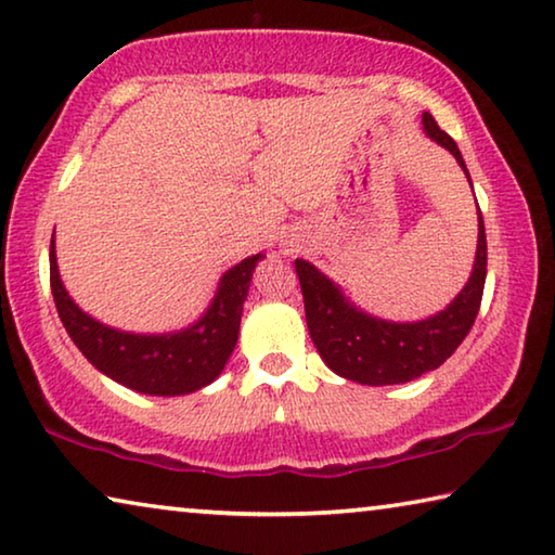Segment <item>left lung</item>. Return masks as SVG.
I'll return each instance as SVG.
<instances>
[{"label": "left lung", "instance_id": "left-lung-1", "mask_svg": "<svg viewBox=\"0 0 555 555\" xmlns=\"http://www.w3.org/2000/svg\"><path fill=\"white\" fill-rule=\"evenodd\" d=\"M422 126L427 138L454 155L472 184L454 140L437 126L429 113H422ZM477 215L479 240L469 281L444 311L422 321L398 323L365 313L340 292L336 281L315 269L311 261H294L301 281L311 340L333 373L360 385H400L437 371L460 348L479 313L483 279H487V234H483L481 212Z\"/></svg>", "mask_w": 555, "mask_h": 555}]
</instances>
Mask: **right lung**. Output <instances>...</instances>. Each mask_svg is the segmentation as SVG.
Returning <instances> with one entry per match:
<instances>
[{"instance_id":"right-lung-1","label":"right lung","mask_w":555,"mask_h":555,"mask_svg":"<svg viewBox=\"0 0 555 555\" xmlns=\"http://www.w3.org/2000/svg\"><path fill=\"white\" fill-rule=\"evenodd\" d=\"M261 259L263 254H254L224 271L207 311L188 328L172 333L118 331L78 309L61 281L54 240L49 251L51 294L66 333L95 371L135 392L175 398L207 388L224 371L240 338L244 301Z\"/></svg>"}]
</instances>
